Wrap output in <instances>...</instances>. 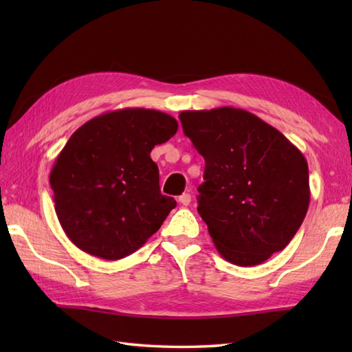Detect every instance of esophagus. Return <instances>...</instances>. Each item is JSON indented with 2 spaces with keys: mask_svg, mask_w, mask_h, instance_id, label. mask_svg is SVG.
I'll list each match as a JSON object with an SVG mask.
<instances>
[{
  "mask_svg": "<svg viewBox=\"0 0 352 352\" xmlns=\"http://www.w3.org/2000/svg\"><path fill=\"white\" fill-rule=\"evenodd\" d=\"M190 199H192L190 193H183L182 197H178V203L183 204V206H189L190 204Z\"/></svg>",
  "mask_w": 352,
  "mask_h": 352,
  "instance_id": "esophagus-1",
  "label": "esophagus"
}]
</instances>
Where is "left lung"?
I'll return each instance as SVG.
<instances>
[{
    "label": "left lung",
    "instance_id": "1",
    "mask_svg": "<svg viewBox=\"0 0 352 352\" xmlns=\"http://www.w3.org/2000/svg\"><path fill=\"white\" fill-rule=\"evenodd\" d=\"M180 121L206 160L198 213L221 256L256 266L286 248L310 203L309 166L300 149L242 109L186 110Z\"/></svg>",
    "mask_w": 352,
    "mask_h": 352
}]
</instances>
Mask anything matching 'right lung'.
<instances>
[{
	"label": "right lung",
	"mask_w": 352,
	"mask_h": 352,
	"mask_svg": "<svg viewBox=\"0 0 352 352\" xmlns=\"http://www.w3.org/2000/svg\"><path fill=\"white\" fill-rule=\"evenodd\" d=\"M178 130L175 118L151 109L107 111L66 142L50 174L58 222L91 256L119 260L162 227L175 199L162 195L151 149Z\"/></svg>",
	"instance_id": "right-lung-1"
}]
</instances>
